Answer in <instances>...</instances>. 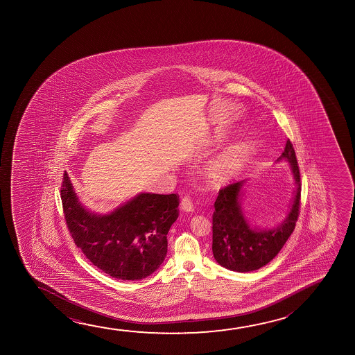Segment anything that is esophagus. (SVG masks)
<instances>
[{"label":"esophagus","mask_w":355,"mask_h":355,"mask_svg":"<svg viewBox=\"0 0 355 355\" xmlns=\"http://www.w3.org/2000/svg\"><path fill=\"white\" fill-rule=\"evenodd\" d=\"M180 209L184 212H193L194 211V205L188 196H184L180 201Z\"/></svg>","instance_id":"34e87169"}]
</instances>
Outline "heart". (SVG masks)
Wrapping results in <instances>:
<instances>
[{"instance_id":"obj_1","label":"heart","mask_w":355,"mask_h":355,"mask_svg":"<svg viewBox=\"0 0 355 355\" xmlns=\"http://www.w3.org/2000/svg\"><path fill=\"white\" fill-rule=\"evenodd\" d=\"M254 153L256 146L252 141L235 143L207 162L205 175L214 184L227 183L245 168Z\"/></svg>"}]
</instances>
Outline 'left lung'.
I'll use <instances>...</instances> for the list:
<instances>
[{"label":"left lung","instance_id":"left-lung-1","mask_svg":"<svg viewBox=\"0 0 355 355\" xmlns=\"http://www.w3.org/2000/svg\"><path fill=\"white\" fill-rule=\"evenodd\" d=\"M282 161L288 164L295 190L285 218L274 227L262 228L245 214L243 196L248 180L219 190L212 220V252L219 266L233 272L257 270L270 262L290 238L298 218L301 198V175L296 153L290 141H286L285 149L275 162Z\"/></svg>","mask_w":355,"mask_h":355}]
</instances>
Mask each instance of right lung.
I'll use <instances>...</instances> for the list:
<instances>
[{"instance_id":"add662e5","label":"right lung","mask_w":355,"mask_h":355,"mask_svg":"<svg viewBox=\"0 0 355 355\" xmlns=\"http://www.w3.org/2000/svg\"><path fill=\"white\" fill-rule=\"evenodd\" d=\"M60 191L73 241L102 272L136 282L160 268L167 234L178 218L177 195L139 193L112 212L97 214L80 201L67 172Z\"/></svg>"}]
</instances>
